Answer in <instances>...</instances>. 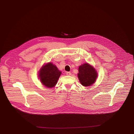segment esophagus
Here are the masks:
<instances>
[{"label":"esophagus","instance_id":"1","mask_svg":"<svg viewBox=\"0 0 134 134\" xmlns=\"http://www.w3.org/2000/svg\"><path fill=\"white\" fill-rule=\"evenodd\" d=\"M66 75H68V76H70V75H71V72H66Z\"/></svg>","mask_w":134,"mask_h":134}]
</instances>
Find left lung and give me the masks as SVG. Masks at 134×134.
I'll list each match as a JSON object with an SVG mask.
<instances>
[{
    "label": "left lung",
    "instance_id": "left-lung-1",
    "mask_svg": "<svg viewBox=\"0 0 134 134\" xmlns=\"http://www.w3.org/2000/svg\"><path fill=\"white\" fill-rule=\"evenodd\" d=\"M78 78L81 84L84 86L92 85L96 81L98 72L93 66L87 63L79 66Z\"/></svg>",
    "mask_w": 134,
    "mask_h": 134
}]
</instances>
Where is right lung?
<instances>
[{
  "instance_id": "add662e5",
  "label": "right lung",
  "mask_w": 134,
  "mask_h": 134,
  "mask_svg": "<svg viewBox=\"0 0 134 134\" xmlns=\"http://www.w3.org/2000/svg\"><path fill=\"white\" fill-rule=\"evenodd\" d=\"M62 72L51 63L44 65L39 72V77L41 83L48 88L54 87L57 83Z\"/></svg>"
}]
</instances>
